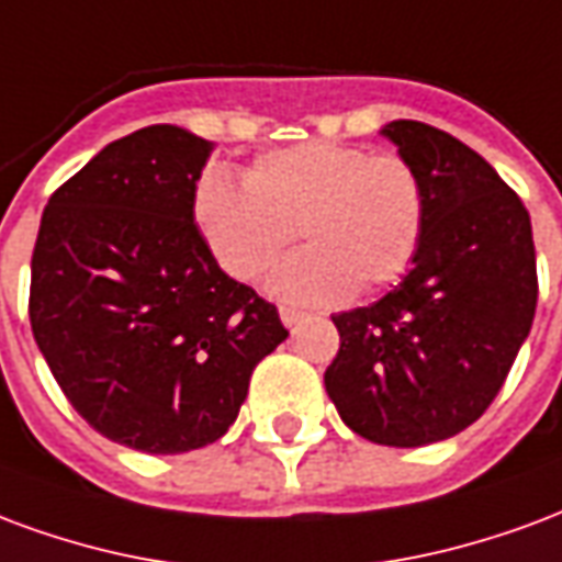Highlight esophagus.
<instances>
[{"instance_id":"obj_1","label":"esophagus","mask_w":562,"mask_h":562,"mask_svg":"<svg viewBox=\"0 0 562 562\" xmlns=\"http://www.w3.org/2000/svg\"><path fill=\"white\" fill-rule=\"evenodd\" d=\"M305 317V311H296V308H281V323H284L286 329H293L299 321Z\"/></svg>"}]
</instances>
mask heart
Listing matches in <instances>:
<instances>
[{"label": "heart", "mask_w": 562, "mask_h": 562, "mask_svg": "<svg viewBox=\"0 0 562 562\" xmlns=\"http://www.w3.org/2000/svg\"><path fill=\"white\" fill-rule=\"evenodd\" d=\"M425 209L411 161L335 140L266 151L245 182L206 170L191 194L196 231L236 281L263 278L296 233L308 241L272 276L276 296L308 305L398 281L419 254Z\"/></svg>", "instance_id": "b5f03b06"}]
</instances>
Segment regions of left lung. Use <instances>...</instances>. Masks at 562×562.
<instances>
[{
  "instance_id": "1",
  "label": "left lung",
  "mask_w": 562,
  "mask_h": 562,
  "mask_svg": "<svg viewBox=\"0 0 562 562\" xmlns=\"http://www.w3.org/2000/svg\"><path fill=\"white\" fill-rule=\"evenodd\" d=\"M425 186L413 269L368 308L335 314L341 350L326 392L371 443L428 446L488 411L530 335V215L497 170L452 134L398 119L380 128Z\"/></svg>"
}]
</instances>
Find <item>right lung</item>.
<instances>
[{
  "label": "right lung",
  "instance_id": "1",
  "mask_svg": "<svg viewBox=\"0 0 562 562\" xmlns=\"http://www.w3.org/2000/svg\"><path fill=\"white\" fill-rule=\"evenodd\" d=\"M212 143L149 125L110 143L41 215L29 321L56 383L98 434L179 454L227 434L257 362L286 338L191 215Z\"/></svg>",
  "mask_w": 562,
  "mask_h": 562
}]
</instances>
